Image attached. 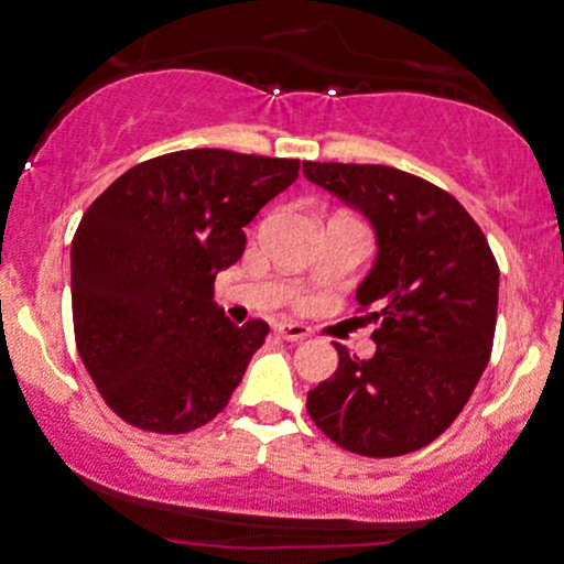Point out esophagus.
I'll return each mask as SVG.
<instances>
[{
    "instance_id": "obj_1",
    "label": "esophagus",
    "mask_w": 564,
    "mask_h": 564,
    "mask_svg": "<svg viewBox=\"0 0 564 564\" xmlns=\"http://www.w3.org/2000/svg\"><path fill=\"white\" fill-rule=\"evenodd\" d=\"M274 330H276V336H280V339H284V341H301V339H306V336H310V328H306V325H301V323H280Z\"/></svg>"
}]
</instances>
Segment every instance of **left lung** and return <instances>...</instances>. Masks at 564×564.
Returning <instances> with one entry per match:
<instances>
[{
  "instance_id": "obj_1",
  "label": "left lung",
  "mask_w": 564,
  "mask_h": 564,
  "mask_svg": "<svg viewBox=\"0 0 564 564\" xmlns=\"http://www.w3.org/2000/svg\"><path fill=\"white\" fill-rule=\"evenodd\" d=\"M304 176L369 223L377 254L356 301L380 325L371 358L334 341L339 367L306 410L352 454H412L456 421L489 364L497 260L462 203L423 178L341 162H304Z\"/></svg>"
}]
</instances>
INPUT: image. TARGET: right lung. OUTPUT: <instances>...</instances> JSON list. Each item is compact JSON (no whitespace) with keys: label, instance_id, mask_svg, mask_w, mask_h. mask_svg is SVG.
Listing matches in <instances>:
<instances>
[{"label":"right lung","instance_id":"obj_1","mask_svg":"<svg viewBox=\"0 0 564 564\" xmlns=\"http://www.w3.org/2000/svg\"><path fill=\"white\" fill-rule=\"evenodd\" d=\"M299 178V160L187 149L121 173L75 230V345L106 404L147 432L184 434L225 410L269 325H234L214 280L243 228Z\"/></svg>","mask_w":564,"mask_h":564}]
</instances>
